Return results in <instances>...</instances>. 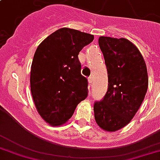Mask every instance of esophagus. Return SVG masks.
Masks as SVG:
<instances>
[{
  "mask_svg": "<svg viewBox=\"0 0 160 160\" xmlns=\"http://www.w3.org/2000/svg\"><path fill=\"white\" fill-rule=\"evenodd\" d=\"M88 81L89 83H90V85H91V84L93 82V77H92V76H90V77L88 78Z\"/></svg>",
  "mask_w": 160,
  "mask_h": 160,
  "instance_id": "esophagus-1",
  "label": "esophagus"
}]
</instances>
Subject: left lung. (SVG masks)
<instances>
[{
  "label": "left lung",
  "instance_id": "1",
  "mask_svg": "<svg viewBox=\"0 0 160 160\" xmlns=\"http://www.w3.org/2000/svg\"><path fill=\"white\" fill-rule=\"evenodd\" d=\"M98 42L107 66L108 88L103 99L95 102V119L103 130L115 132L130 122L144 99L147 67L129 40L100 37Z\"/></svg>",
  "mask_w": 160,
  "mask_h": 160
}]
</instances>
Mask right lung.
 <instances>
[{
  "mask_svg": "<svg viewBox=\"0 0 160 160\" xmlns=\"http://www.w3.org/2000/svg\"><path fill=\"white\" fill-rule=\"evenodd\" d=\"M93 39L91 34L63 28L36 49L30 75L32 96L39 115L52 126L66 122L88 96V80L80 73L78 54Z\"/></svg>",
  "mask_w": 160,
  "mask_h": 160,
  "instance_id": "1",
  "label": "right lung"
}]
</instances>
